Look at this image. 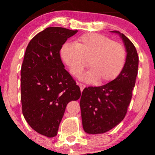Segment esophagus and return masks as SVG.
Listing matches in <instances>:
<instances>
[{"label": "esophagus", "mask_w": 155, "mask_h": 155, "mask_svg": "<svg viewBox=\"0 0 155 155\" xmlns=\"http://www.w3.org/2000/svg\"><path fill=\"white\" fill-rule=\"evenodd\" d=\"M78 85H79V87H80V90H81V92H82V91H83V90L84 88H85V84H82V83H79L78 84Z\"/></svg>", "instance_id": "obj_1"}]
</instances>
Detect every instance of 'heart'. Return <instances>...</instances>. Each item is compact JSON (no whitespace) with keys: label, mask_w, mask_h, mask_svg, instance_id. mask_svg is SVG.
<instances>
[{"label":"heart","mask_w":155,"mask_h":155,"mask_svg":"<svg viewBox=\"0 0 155 155\" xmlns=\"http://www.w3.org/2000/svg\"><path fill=\"white\" fill-rule=\"evenodd\" d=\"M61 56L72 75L76 77L87 66L89 61L91 68L82 78L89 82L98 80L99 83H107L113 81L121 73L126 53L120 43L104 35L90 33L78 38L75 44H63Z\"/></svg>","instance_id":"obj_1"}]
</instances>
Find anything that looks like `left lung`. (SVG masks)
Here are the masks:
<instances>
[{
  "label": "left lung",
  "instance_id": "obj_1",
  "mask_svg": "<svg viewBox=\"0 0 155 155\" xmlns=\"http://www.w3.org/2000/svg\"><path fill=\"white\" fill-rule=\"evenodd\" d=\"M121 38L126 47L124 69L115 80L100 87L84 89L80 98L82 127L88 134L107 132L124 119L132 98L138 69V55L133 44L124 34L111 31Z\"/></svg>",
  "mask_w": 155,
  "mask_h": 155
}]
</instances>
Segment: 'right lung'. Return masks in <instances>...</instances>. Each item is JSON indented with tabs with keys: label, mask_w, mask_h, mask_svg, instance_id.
Segmentation results:
<instances>
[{
	"label": "right lung",
	"mask_w": 155,
	"mask_h": 155,
	"mask_svg": "<svg viewBox=\"0 0 155 155\" xmlns=\"http://www.w3.org/2000/svg\"><path fill=\"white\" fill-rule=\"evenodd\" d=\"M78 31L48 27L32 38L25 54L20 82L22 114L31 128L48 137L57 135L68 104L81 96L60 56L62 46Z\"/></svg>",
	"instance_id": "obj_1"
}]
</instances>
